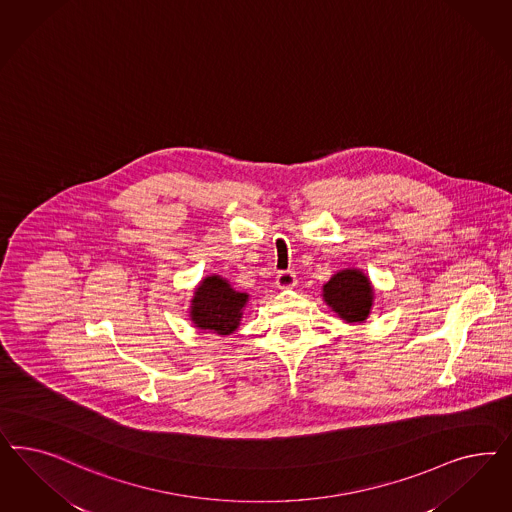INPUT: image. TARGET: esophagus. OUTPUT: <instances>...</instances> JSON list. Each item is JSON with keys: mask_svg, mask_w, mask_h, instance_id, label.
<instances>
[{"mask_svg": "<svg viewBox=\"0 0 512 512\" xmlns=\"http://www.w3.org/2000/svg\"><path fill=\"white\" fill-rule=\"evenodd\" d=\"M296 282V273H294V271H281V273L277 275V286H279L281 290L294 288V286H296Z\"/></svg>", "mask_w": 512, "mask_h": 512, "instance_id": "34e87169", "label": "esophagus"}]
</instances>
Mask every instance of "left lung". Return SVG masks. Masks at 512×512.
<instances>
[{"mask_svg":"<svg viewBox=\"0 0 512 512\" xmlns=\"http://www.w3.org/2000/svg\"><path fill=\"white\" fill-rule=\"evenodd\" d=\"M324 301L348 324L367 320L373 307V286L360 269H343L324 284Z\"/></svg>","mask_w":512,"mask_h":512,"instance_id":"1","label":"left lung"}]
</instances>
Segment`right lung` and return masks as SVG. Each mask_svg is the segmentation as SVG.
I'll use <instances>...</instances> for the list:
<instances>
[{
    "label": "right lung",
    "mask_w": 512,
    "mask_h": 512,
    "mask_svg": "<svg viewBox=\"0 0 512 512\" xmlns=\"http://www.w3.org/2000/svg\"><path fill=\"white\" fill-rule=\"evenodd\" d=\"M247 301L248 294L233 290L230 282L220 275H211L199 282L194 292L190 320L199 330L230 335L239 328Z\"/></svg>",
    "instance_id": "1"
}]
</instances>
